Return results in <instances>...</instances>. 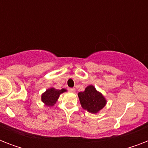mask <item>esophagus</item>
<instances>
[{
    "label": "esophagus",
    "instance_id": "1",
    "mask_svg": "<svg viewBox=\"0 0 148 148\" xmlns=\"http://www.w3.org/2000/svg\"><path fill=\"white\" fill-rule=\"evenodd\" d=\"M68 90H69V91H71V92H74V91H75V89H74V88H68Z\"/></svg>",
    "mask_w": 148,
    "mask_h": 148
}]
</instances>
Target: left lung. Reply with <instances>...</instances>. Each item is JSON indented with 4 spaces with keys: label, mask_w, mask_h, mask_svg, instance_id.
I'll use <instances>...</instances> for the list:
<instances>
[{
    "label": "left lung",
    "mask_w": 148,
    "mask_h": 148,
    "mask_svg": "<svg viewBox=\"0 0 148 148\" xmlns=\"http://www.w3.org/2000/svg\"><path fill=\"white\" fill-rule=\"evenodd\" d=\"M78 97L81 107L88 112L93 114L98 112L107 103L104 97L93 85L87 87L84 91L79 92Z\"/></svg>",
    "instance_id": "left-lung-1"
}]
</instances>
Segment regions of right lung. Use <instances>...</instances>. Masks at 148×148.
Masks as SVG:
<instances>
[{
  "mask_svg": "<svg viewBox=\"0 0 148 148\" xmlns=\"http://www.w3.org/2000/svg\"><path fill=\"white\" fill-rule=\"evenodd\" d=\"M64 91H66V90L64 88L61 90H58V89H55L53 88L47 89L41 95V101L47 106H53L56 103V101H58L60 94H62Z\"/></svg>",
  "mask_w": 148,
  "mask_h": 148,
  "instance_id": "add662e5",
  "label": "right lung"
}]
</instances>
